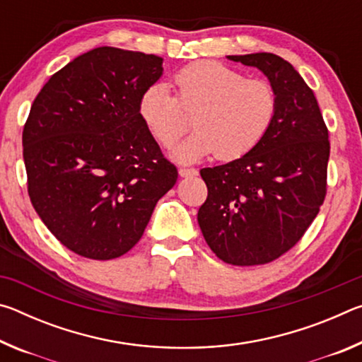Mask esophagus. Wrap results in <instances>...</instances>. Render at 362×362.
<instances>
[{"label":"esophagus","instance_id":"34e87169","mask_svg":"<svg viewBox=\"0 0 362 362\" xmlns=\"http://www.w3.org/2000/svg\"><path fill=\"white\" fill-rule=\"evenodd\" d=\"M179 174L180 177H193V175H198V170L193 168H180Z\"/></svg>","mask_w":362,"mask_h":362}]
</instances>
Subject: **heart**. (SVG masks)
Listing matches in <instances>:
<instances>
[{
    "instance_id": "b5f03b06",
    "label": "heart",
    "mask_w": 362,
    "mask_h": 362,
    "mask_svg": "<svg viewBox=\"0 0 362 362\" xmlns=\"http://www.w3.org/2000/svg\"><path fill=\"white\" fill-rule=\"evenodd\" d=\"M175 95L166 84H153L140 95V119L158 144L173 146L188 131L194 132L175 156L194 161L211 153L222 161L243 158L259 145L278 113V94L263 79L214 60H199L174 75Z\"/></svg>"
}]
</instances>
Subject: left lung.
Listing matches in <instances>:
<instances>
[{
	"mask_svg": "<svg viewBox=\"0 0 362 362\" xmlns=\"http://www.w3.org/2000/svg\"><path fill=\"white\" fill-rule=\"evenodd\" d=\"M257 66L278 94V113L262 142L235 161L201 169L207 198L198 211L206 243L230 265H265L302 240L327 193L329 131L298 75L269 52L228 56Z\"/></svg>",
	"mask_w": 362,
	"mask_h": 362,
	"instance_id": "8db88e82",
	"label": "left lung"
}]
</instances>
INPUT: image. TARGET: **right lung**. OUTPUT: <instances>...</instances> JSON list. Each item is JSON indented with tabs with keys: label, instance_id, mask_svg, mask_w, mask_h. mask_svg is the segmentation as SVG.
<instances>
[{
	"label": "right lung",
	"instance_id": "obj_1",
	"mask_svg": "<svg viewBox=\"0 0 362 362\" xmlns=\"http://www.w3.org/2000/svg\"><path fill=\"white\" fill-rule=\"evenodd\" d=\"M161 75V57L102 46L54 73L33 100L22 132L28 196L71 252L124 255L175 185L177 168L137 112Z\"/></svg>",
	"mask_w": 362,
	"mask_h": 362
}]
</instances>
